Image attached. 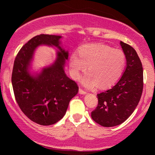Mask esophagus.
<instances>
[{"mask_svg": "<svg viewBox=\"0 0 155 155\" xmlns=\"http://www.w3.org/2000/svg\"><path fill=\"white\" fill-rule=\"evenodd\" d=\"M79 93L80 94H87V91H86L83 90V89L79 88Z\"/></svg>", "mask_w": 155, "mask_h": 155, "instance_id": "1", "label": "esophagus"}]
</instances>
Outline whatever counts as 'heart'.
<instances>
[{
    "label": "heart",
    "mask_w": 155,
    "mask_h": 155,
    "mask_svg": "<svg viewBox=\"0 0 155 155\" xmlns=\"http://www.w3.org/2000/svg\"><path fill=\"white\" fill-rule=\"evenodd\" d=\"M72 76L80 79L81 73L88 66V73L82 78L85 87L99 85L107 87L114 85L121 78L125 68L126 57L121 49H115L103 43H91L79 48V54L72 53L70 57Z\"/></svg>",
    "instance_id": "heart-1"
}]
</instances>
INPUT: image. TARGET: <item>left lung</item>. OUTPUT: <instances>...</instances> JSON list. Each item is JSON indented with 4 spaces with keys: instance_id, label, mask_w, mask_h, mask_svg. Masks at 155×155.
Here are the masks:
<instances>
[{
    "instance_id": "left-lung-1",
    "label": "left lung",
    "mask_w": 155,
    "mask_h": 155,
    "mask_svg": "<svg viewBox=\"0 0 155 155\" xmlns=\"http://www.w3.org/2000/svg\"><path fill=\"white\" fill-rule=\"evenodd\" d=\"M127 60L121 79L112 88L98 94L97 107L91 118L103 127L122 124L134 112L143 89V69L137 51L130 45L120 42Z\"/></svg>"
}]
</instances>
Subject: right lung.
Wrapping results in <instances>:
<instances>
[{
    "instance_id": "right-lung-1",
    "label": "right lung",
    "mask_w": 155,
    "mask_h": 155,
    "mask_svg": "<svg viewBox=\"0 0 155 155\" xmlns=\"http://www.w3.org/2000/svg\"><path fill=\"white\" fill-rule=\"evenodd\" d=\"M61 38L49 34L36 36L21 47L14 61L12 85L15 101L23 113L40 125H51L60 121L79 91L76 82L64 73L68 51L59 46ZM40 45H54L60 51L53 65L34 77L28 69L34 50Z\"/></svg>"
}]
</instances>
